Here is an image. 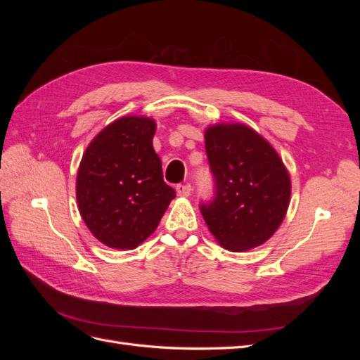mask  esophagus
I'll return each instance as SVG.
<instances>
[{"mask_svg": "<svg viewBox=\"0 0 360 360\" xmlns=\"http://www.w3.org/2000/svg\"><path fill=\"white\" fill-rule=\"evenodd\" d=\"M191 191H192L191 184H177V186H176V192H177L179 197H189Z\"/></svg>", "mask_w": 360, "mask_h": 360, "instance_id": "esophagus-1", "label": "esophagus"}]
</instances>
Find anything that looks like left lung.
Here are the masks:
<instances>
[{
  "label": "left lung",
  "instance_id": "obj_1",
  "mask_svg": "<svg viewBox=\"0 0 360 360\" xmlns=\"http://www.w3.org/2000/svg\"><path fill=\"white\" fill-rule=\"evenodd\" d=\"M204 139L216 186L214 200L201 205L207 226L231 252L261 246L287 214L288 169L269 141L246 124L209 126Z\"/></svg>",
  "mask_w": 360,
  "mask_h": 360
}]
</instances>
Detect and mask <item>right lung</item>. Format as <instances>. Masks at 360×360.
I'll use <instances>...</instances> for the list:
<instances>
[{
  "label": "right lung",
  "mask_w": 360,
  "mask_h": 360,
  "mask_svg": "<svg viewBox=\"0 0 360 360\" xmlns=\"http://www.w3.org/2000/svg\"><path fill=\"white\" fill-rule=\"evenodd\" d=\"M156 122L124 115L86 147L76 177V201L86 228L112 249H135L153 234L176 192L163 181L153 148Z\"/></svg>",
  "instance_id": "1"
}]
</instances>
